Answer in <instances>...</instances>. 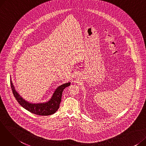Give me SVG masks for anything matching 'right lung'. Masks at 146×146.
Listing matches in <instances>:
<instances>
[{
    "label": "right lung",
    "mask_w": 146,
    "mask_h": 146,
    "mask_svg": "<svg viewBox=\"0 0 146 146\" xmlns=\"http://www.w3.org/2000/svg\"><path fill=\"white\" fill-rule=\"evenodd\" d=\"M11 86L13 94L18 103L27 111L36 115L47 116L54 113L59 108L63 90L70 85V82H67L58 86L54 92L51 97L48 101L40 103L29 102L23 98L15 89L11 77Z\"/></svg>",
    "instance_id": "obj_1"
}]
</instances>
